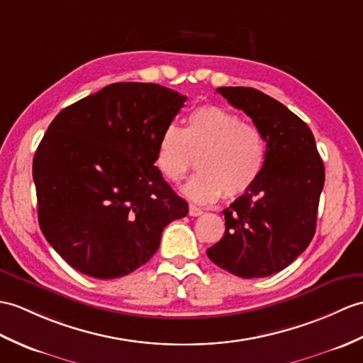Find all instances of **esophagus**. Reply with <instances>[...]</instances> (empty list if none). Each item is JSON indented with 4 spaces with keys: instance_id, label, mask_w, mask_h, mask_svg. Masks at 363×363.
<instances>
[{
    "instance_id": "1",
    "label": "esophagus",
    "mask_w": 363,
    "mask_h": 363,
    "mask_svg": "<svg viewBox=\"0 0 363 363\" xmlns=\"http://www.w3.org/2000/svg\"><path fill=\"white\" fill-rule=\"evenodd\" d=\"M202 213H204V212H202V210H201L199 207L190 204V207H189V215H190V216H199V215H202Z\"/></svg>"
}]
</instances>
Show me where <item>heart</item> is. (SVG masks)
Instances as JSON below:
<instances>
[{
	"label": "heart",
	"mask_w": 363,
	"mask_h": 363,
	"mask_svg": "<svg viewBox=\"0 0 363 363\" xmlns=\"http://www.w3.org/2000/svg\"><path fill=\"white\" fill-rule=\"evenodd\" d=\"M193 157L199 172L184 184V195L198 204L223 195L233 199L254 187L263 173L266 139L258 126L242 122L238 114L204 105L193 109L184 128L168 125L156 145V165L170 182L189 173Z\"/></svg>",
	"instance_id": "heart-1"
}]
</instances>
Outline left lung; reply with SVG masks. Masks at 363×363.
Wrapping results in <instances>:
<instances>
[{
    "instance_id": "8db88e82",
    "label": "left lung",
    "mask_w": 363,
    "mask_h": 363,
    "mask_svg": "<svg viewBox=\"0 0 363 363\" xmlns=\"http://www.w3.org/2000/svg\"><path fill=\"white\" fill-rule=\"evenodd\" d=\"M216 92L261 130L267 157L254 187L223 210L224 237L207 255L241 278L272 275L289 266L314 237L325 165L309 126L278 100L244 86Z\"/></svg>"
}]
</instances>
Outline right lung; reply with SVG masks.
<instances>
[{"mask_svg": "<svg viewBox=\"0 0 363 363\" xmlns=\"http://www.w3.org/2000/svg\"><path fill=\"white\" fill-rule=\"evenodd\" d=\"M156 83H113L57 114L33 156L38 223L79 272L109 280L156 254L189 213L155 165L161 133L184 106Z\"/></svg>", "mask_w": 363, "mask_h": 363, "instance_id": "1", "label": "right lung"}]
</instances>
